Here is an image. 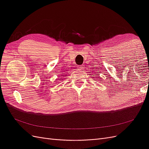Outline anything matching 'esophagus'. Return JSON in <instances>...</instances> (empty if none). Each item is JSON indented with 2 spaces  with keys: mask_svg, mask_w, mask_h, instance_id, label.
I'll return each instance as SVG.
<instances>
[{
  "mask_svg": "<svg viewBox=\"0 0 149 149\" xmlns=\"http://www.w3.org/2000/svg\"><path fill=\"white\" fill-rule=\"evenodd\" d=\"M83 68H84V65H79V66H78V69L79 70H83Z\"/></svg>",
  "mask_w": 149,
  "mask_h": 149,
  "instance_id": "obj_1",
  "label": "esophagus"
}]
</instances>
